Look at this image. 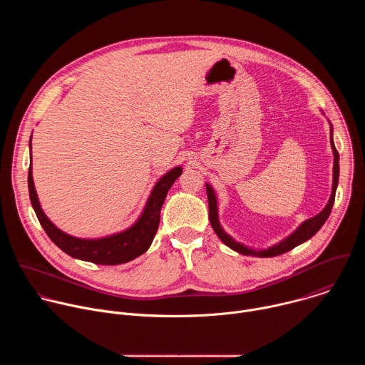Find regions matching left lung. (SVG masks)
Wrapping results in <instances>:
<instances>
[{"mask_svg": "<svg viewBox=\"0 0 365 365\" xmlns=\"http://www.w3.org/2000/svg\"><path fill=\"white\" fill-rule=\"evenodd\" d=\"M331 124V123H329ZM331 147L334 151V179H332V192H331V197L327 203V206L324 210L315 215L314 218H309L304 222H302L294 232H292L287 238H284L283 241H280L279 244H274L273 247L267 248V250H254L250 248L241 242H237L231 235H228L218 220V200H217V195L215 190L212 189V186L210 183H206V193H207V203H210V221L211 225L215 231V234L218 235V238L228 245L230 248H232L234 251L244 254V255H252V257H276L280 254H284L290 250H293L294 247L300 245L302 242L307 241L309 238L314 237L325 224V221L328 220L332 206H334V200H335V192H336V186H338V179H339V154L335 148L334 144V138H332V124H331Z\"/></svg>", "mask_w": 365, "mask_h": 365, "instance_id": "8db88e82", "label": "left lung"}]
</instances>
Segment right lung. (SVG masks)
<instances>
[{"label":"right lung","instance_id":"obj_1","mask_svg":"<svg viewBox=\"0 0 365 365\" xmlns=\"http://www.w3.org/2000/svg\"><path fill=\"white\" fill-rule=\"evenodd\" d=\"M31 145V138H30ZM31 148V147H30ZM182 175V168L178 166L169 170L166 175L159 179L154 185L144 210L140 218L127 230L102 238H78L61 231L53 222H51L43 212L33 182L31 166L29 168V193L33 210L38 218L40 225L62 251L73 258L83 259V262L102 264V266H115L128 263L148 250L153 242V238L158 232L160 222V210L166 195L175 180Z\"/></svg>","mask_w":365,"mask_h":365}]
</instances>
